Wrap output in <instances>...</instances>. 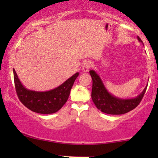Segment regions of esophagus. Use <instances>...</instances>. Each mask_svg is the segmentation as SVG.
<instances>
[{
	"instance_id": "1",
	"label": "esophagus",
	"mask_w": 158,
	"mask_h": 158,
	"mask_svg": "<svg viewBox=\"0 0 158 158\" xmlns=\"http://www.w3.org/2000/svg\"><path fill=\"white\" fill-rule=\"evenodd\" d=\"M92 65L91 61L90 60H86L83 62L82 64V71L83 72H88V70L90 68Z\"/></svg>"
}]
</instances>
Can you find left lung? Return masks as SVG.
<instances>
[{"label": "left lung", "mask_w": 158, "mask_h": 158, "mask_svg": "<svg viewBox=\"0 0 158 158\" xmlns=\"http://www.w3.org/2000/svg\"><path fill=\"white\" fill-rule=\"evenodd\" d=\"M137 39L143 43L139 36H137ZM90 74L93 80L91 92L92 100L98 109L103 113L108 114L118 115L128 113L130 110L135 109L141 102L147 88L146 85L142 93L133 99H119L111 95L106 90L99 76L94 70H90Z\"/></svg>", "instance_id": "8db88e82"}]
</instances>
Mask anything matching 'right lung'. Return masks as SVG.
Segmentation results:
<instances>
[{
  "label": "right lung",
  "mask_w": 158,
  "mask_h": 158,
  "mask_svg": "<svg viewBox=\"0 0 158 158\" xmlns=\"http://www.w3.org/2000/svg\"><path fill=\"white\" fill-rule=\"evenodd\" d=\"M14 81L19 100L24 106L35 113L50 114L57 112L66 103L72 86L79 73L69 78L57 88L48 91H35L27 89L20 81L13 69Z\"/></svg>",
  "instance_id": "obj_1"
}]
</instances>
